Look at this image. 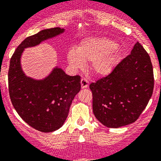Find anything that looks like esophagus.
I'll use <instances>...</instances> for the list:
<instances>
[{
  "instance_id": "34e87169",
  "label": "esophagus",
  "mask_w": 161,
  "mask_h": 161,
  "mask_svg": "<svg viewBox=\"0 0 161 161\" xmlns=\"http://www.w3.org/2000/svg\"><path fill=\"white\" fill-rule=\"evenodd\" d=\"M89 85V82L87 81V79H85V78H82L81 79V86H82V88H86Z\"/></svg>"
}]
</instances>
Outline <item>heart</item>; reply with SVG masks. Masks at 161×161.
<instances>
[{"label": "heart", "mask_w": 161, "mask_h": 161, "mask_svg": "<svg viewBox=\"0 0 161 161\" xmlns=\"http://www.w3.org/2000/svg\"><path fill=\"white\" fill-rule=\"evenodd\" d=\"M117 44L106 38H88L78 47V51L70 49L67 59L74 68L79 69L84 62L92 63V71L97 75L109 74L117 65L119 54L115 49Z\"/></svg>", "instance_id": "heart-1"}]
</instances>
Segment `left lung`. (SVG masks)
<instances>
[{"label": "left lung", "mask_w": 161, "mask_h": 161, "mask_svg": "<svg viewBox=\"0 0 161 161\" xmlns=\"http://www.w3.org/2000/svg\"><path fill=\"white\" fill-rule=\"evenodd\" d=\"M89 86L93 113L103 125L118 128L135 122L153 93L154 75L150 57L137 42L130 54L111 73Z\"/></svg>", "instance_id": "obj_1"}]
</instances>
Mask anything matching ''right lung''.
I'll list each match as a JSON object with an SVG mask.
<instances>
[{
    "label": "right lung",
    "instance_id": "right-lung-1",
    "mask_svg": "<svg viewBox=\"0 0 161 161\" xmlns=\"http://www.w3.org/2000/svg\"><path fill=\"white\" fill-rule=\"evenodd\" d=\"M63 31L53 27L28 36L17 47L9 63L8 84L12 104L23 121L40 132H53L62 126L72 100L81 89L80 76H69L57 68L44 80L35 81L22 73L21 54L25 47L36 45Z\"/></svg>",
    "mask_w": 161,
    "mask_h": 161
}]
</instances>
